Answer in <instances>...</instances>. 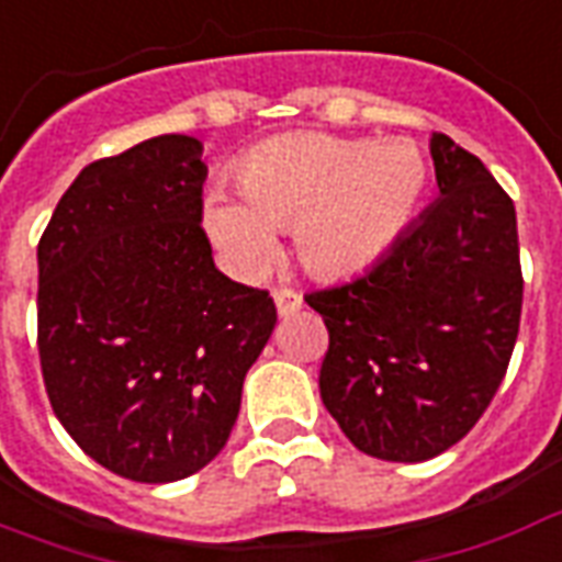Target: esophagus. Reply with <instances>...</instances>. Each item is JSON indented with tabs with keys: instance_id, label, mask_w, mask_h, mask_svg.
I'll list each match as a JSON object with an SVG mask.
<instances>
[{
	"instance_id": "34e87169",
	"label": "esophagus",
	"mask_w": 562,
	"mask_h": 562,
	"mask_svg": "<svg viewBox=\"0 0 562 562\" xmlns=\"http://www.w3.org/2000/svg\"><path fill=\"white\" fill-rule=\"evenodd\" d=\"M273 303H277V313L280 315H292L301 310V294L294 289H273Z\"/></svg>"
}]
</instances>
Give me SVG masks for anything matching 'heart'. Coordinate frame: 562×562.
I'll use <instances>...</instances> for the list:
<instances>
[{
    "label": "heart",
    "instance_id": "b5f03b06",
    "mask_svg": "<svg viewBox=\"0 0 562 562\" xmlns=\"http://www.w3.org/2000/svg\"><path fill=\"white\" fill-rule=\"evenodd\" d=\"M244 202L205 199L207 238L240 277H256L292 228L294 252L315 277H355L375 268L417 214L429 169L408 139H348L285 133L244 154L235 172Z\"/></svg>",
    "mask_w": 562,
    "mask_h": 562
}]
</instances>
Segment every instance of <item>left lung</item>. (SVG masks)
I'll use <instances>...</instances> for the list:
<instances>
[{"label":"left lung","mask_w":562,"mask_h":562,"mask_svg":"<svg viewBox=\"0 0 562 562\" xmlns=\"http://www.w3.org/2000/svg\"><path fill=\"white\" fill-rule=\"evenodd\" d=\"M440 199L375 268L306 303L330 334L318 390L345 438L384 461H426L476 426L521 322L513 199L431 133Z\"/></svg>","instance_id":"obj_1"}]
</instances>
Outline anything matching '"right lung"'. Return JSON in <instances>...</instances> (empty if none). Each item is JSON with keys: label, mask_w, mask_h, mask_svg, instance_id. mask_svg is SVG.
Segmentation results:
<instances>
[{"label": "right lung", "mask_w": 562, "mask_h": 562, "mask_svg": "<svg viewBox=\"0 0 562 562\" xmlns=\"http://www.w3.org/2000/svg\"><path fill=\"white\" fill-rule=\"evenodd\" d=\"M205 178L196 136L145 139L86 166L37 244L49 405L124 480H184L226 447L277 324L268 292L211 259Z\"/></svg>", "instance_id": "obj_1"}]
</instances>
